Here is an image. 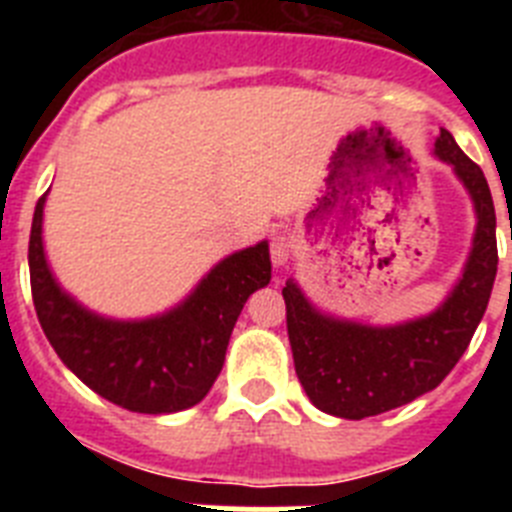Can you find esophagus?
<instances>
[{"instance_id":"obj_1","label":"esophagus","mask_w":512,"mask_h":512,"mask_svg":"<svg viewBox=\"0 0 512 512\" xmlns=\"http://www.w3.org/2000/svg\"><path fill=\"white\" fill-rule=\"evenodd\" d=\"M269 253L274 266H284L292 256H295V241L289 233H274L269 243Z\"/></svg>"}]
</instances>
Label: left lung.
Returning a JSON list of instances; mask_svg holds the SVG:
<instances>
[{
  "instance_id": "1",
  "label": "left lung",
  "mask_w": 512,
  "mask_h": 512,
  "mask_svg": "<svg viewBox=\"0 0 512 512\" xmlns=\"http://www.w3.org/2000/svg\"><path fill=\"white\" fill-rule=\"evenodd\" d=\"M436 156L454 166L477 212V233L464 274L436 312L402 325L372 328L318 312L295 279L282 289L297 379L323 413L361 420L436 390L467 351L485 315L497 274L490 187L449 130L436 138Z\"/></svg>"
}]
</instances>
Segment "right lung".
Listing matches in <instances>:
<instances>
[{
  "label": "right lung",
  "instance_id": "obj_1",
  "mask_svg": "<svg viewBox=\"0 0 512 512\" xmlns=\"http://www.w3.org/2000/svg\"><path fill=\"white\" fill-rule=\"evenodd\" d=\"M43 205L30 230V289L45 338L89 390L133 413H179L210 392L243 305L271 279L269 243L233 253L166 315L107 320L53 279L43 251Z\"/></svg>",
  "mask_w": 512,
  "mask_h": 512
}]
</instances>
